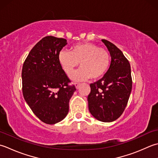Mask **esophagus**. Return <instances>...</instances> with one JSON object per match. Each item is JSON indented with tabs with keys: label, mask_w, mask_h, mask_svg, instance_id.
<instances>
[{
	"label": "esophagus",
	"mask_w": 158,
	"mask_h": 158,
	"mask_svg": "<svg viewBox=\"0 0 158 158\" xmlns=\"http://www.w3.org/2000/svg\"><path fill=\"white\" fill-rule=\"evenodd\" d=\"M80 85V84H79V83H75V86H76V88L77 89H78L79 88Z\"/></svg>",
	"instance_id": "esophagus-1"
}]
</instances>
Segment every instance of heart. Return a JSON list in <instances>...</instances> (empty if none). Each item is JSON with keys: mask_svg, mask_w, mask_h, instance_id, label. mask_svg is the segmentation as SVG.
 Returning a JSON list of instances; mask_svg holds the SVG:
<instances>
[{"mask_svg": "<svg viewBox=\"0 0 158 158\" xmlns=\"http://www.w3.org/2000/svg\"><path fill=\"white\" fill-rule=\"evenodd\" d=\"M59 61L67 75H71L79 65L81 67L71 76L75 81H83L91 78H100L107 72L110 63L108 50L99 48L97 44L86 42L72 47L70 52L60 51Z\"/></svg>", "mask_w": 158, "mask_h": 158, "instance_id": "heart-1", "label": "heart"}]
</instances>
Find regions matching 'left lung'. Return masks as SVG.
Instances as JSON below:
<instances>
[{
  "instance_id": "1",
  "label": "left lung",
  "mask_w": 158,
  "mask_h": 158,
  "mask_svg": "<svg viewBox=\"0 0 158 158\" xmlns=\"http://www.w3.org/2000/svg\"><path fill=\"white\" fill-rule=\"evenodd\" d=\"M111 56L107 72L90 85L89 109L96 119L112 122L123 114L132 88L130 64L123 52L112 43L102 40Z\"/></svg>"
}]
</instances>
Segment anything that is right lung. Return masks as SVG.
<instances>
[{"label":"right lung","instance_id":"right-lung-1","mask_svg":"<svg viewBox=\"0 0 158 158\" xmlns=\"http://www.w3.org/2000/svg\"><path fill=\"white\" fill-rule=\"evenodd\" d=\"M63 38L44 37L33 48L23 64L22 93L33 113L44 123L52 125L65 118L69 102L76 90L59 61Z\"/></svg>","mask_w":158,"mask_h":158}]
</instances>
